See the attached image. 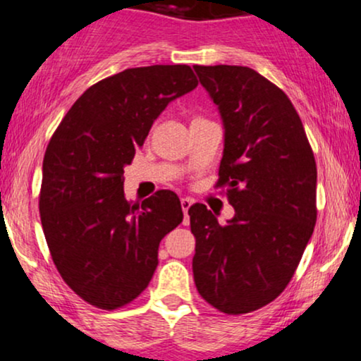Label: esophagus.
Returning a JSON list of instances; mask_svg holds the SVG:
<instances>
[{"label":"esophagus","mask_w":361,"mask_h":361,"mask_svg":"<svg viewBox=\"0 0 361 361\" xmlns=\"http://www.w3.org/2000/svg\"><path fill=\"white\" fill-rule=\"evenodd\" d=\"M193 200H190V198H181V209H183V215H185V224H190V219H188V209L192 207Z\"/></svg>","instance_id":"1"}]
</instances>
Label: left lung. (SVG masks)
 <instances>
[{
    "mask_svg": "<svg viewBox=\"0 0 361 361\" xmlns=\"http://www.w3.org/2000/svg\"><path fill=\"white\" fill-rule=\"evenodd\" d=\"M224 126L219 186L234 217L190 207L198 293L238 316L270 304L292 280L316 226L317 169L287 94L244 66H193Z\"/></svg>",
    "mask_w": 361,
    "mask_h": 361,
    "instance_id": "left-lung-1",
    "label": "left lung"
}]
</instances>
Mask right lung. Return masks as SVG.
<instances>
[{
  "label": "right lung",
  "instance_id": "right-lung-1",
  "mask_svg": "<svg viewBox=\"0 0 361 361\" xmlns=\"http://www.w3.org/2000/svg\"><path fill=\"white\" fill-rule=\"evenodd\" d=\"M197 85L185 64L126 69L86 90L54 132L40 221L62 280L91 305L114 310L139 297L159 263L161 239L183 221L171 190L142 205L128 202L123 168L168 103Z\"/></svg>",
  "mask_w": 361,
  "mask_h": 361
}]
</instances>
